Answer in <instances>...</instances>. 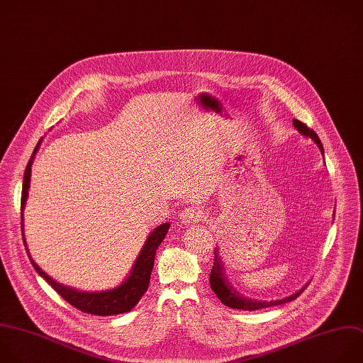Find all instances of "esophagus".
<instances>
[{"label": "esophagus", "mask_w": 363, "mask_h": 363, "mask_svg": "<svg viewBox=\"0 0 363 363\" xmlns=\"http://www.w3.org/2000/svg\"><path fill=\"white\" fill-rule=\"evenodd\" d=\"M201 214H203V213H201V210H200V208L189 206V207H184V208L180 211L179 217H180L182 223H184V225H190V223H194V222L200 220Z\"/></svg>", "instance_id": "1"}]
</instances>
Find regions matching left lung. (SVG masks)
<instances>
[{"mask_svg":"<svg viewBox=\"0 0 363 363\" xmlns=\"http://www.w3.org/2000/svg\"><path fill=\"white\" fill-rule=\"evenodd\" d=\"M294 125L295 128L303 135V137H309L312 138L318 147L320 149V152L323 153V146L318 137V134L311 130L308 125H305L303 123H301L299 120H294ZM219 249L214 247V263L210 272V287L211 291L216 294V296L220 299V302L232 309H239V311H257V309H264V308H270V306H279L283 303H287L291 301H295L303 291L306 289L308 284H305L303 287H301L298 292H295L291 296H286L283 299H277V301H255V299H249L243 295H240L239 292H236V289L230 284V281L228 280V274H226V267L222 262V257L219 255Z\"/></svg>","mask_w":363,"mask_h":363,"instance_id":"obj_1","label":"left lung"}]
</instances>
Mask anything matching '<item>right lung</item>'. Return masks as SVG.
<instances>
[{
    "label": "right lung",
    "mask_w": 363,
    "mask_h": 363,
    "mask_svg": "<svg viewBox=\"0 0 363 363\" xmlns=\"http://www.w3.org/2000/svg\"><path fill=\"white\" fill-rule=\"evenodd\" d=\"M40 143L35 146L33 156L26 167L24 173V180H23V193H21V229H23V240L26 245L27 255L30 257V262L33 267L37 270V273L48 281V284L54 289V291L65 299L69 305L74 308L80 309L84 313H91L97 316H111V315H120L130 312L141 299L144 292L147 291L149 283H150V274L155 266V256L156 250L160 246V243L164 240L167 230L170 228L169 223H163L157 226L149 236L146 243H144L143 249L140 250V255L137 256L131 272L128 276L121 281L118 286L108 289V291H101V292H82L79 289H72L69 286H64L58 281H55L52 277H50L38 264L33 260L30 250L26 243V236H24V207L27 203L28 197V189H30V180H31V166L35 159V155L40 149Z\"/></svg>",
    "instance_id": "1"
}]
</instances>
